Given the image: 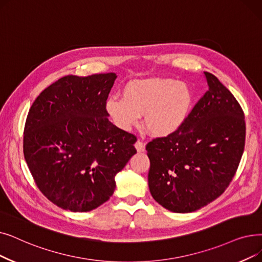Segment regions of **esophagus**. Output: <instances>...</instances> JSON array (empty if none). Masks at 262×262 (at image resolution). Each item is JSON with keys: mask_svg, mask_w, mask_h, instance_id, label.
Listing matches in <instances>:
<instances>
[{"mask_svg": "<svg viewBox=\"0 0 262 262\" xmlns=\"http://www.w3.org/2000/svg\"><path fill=\"white\" fill-rule=\"evenodd\" d=\"M135 147H136V150H137L139 153H140V152H144V150H145V144H144L142 141L137 140V142L135 143Z\"/></svg>", "mask_w": 262, "mask_h": 262, "instance_id": "esophagus-1", "label": "esophagus"}]
</instances>
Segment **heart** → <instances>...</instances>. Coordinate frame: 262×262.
Returning <instances> with one entry per match:
<instances>
[{
    "label": "heart",
    "instance_id": "heart-1",
    "mask_svg": "<svg viewBox=\"0 0 262 262\" xmlns=\"http://www.w3.org/2000/svg\"><path fill=\"white\" fill-rule=\"evenodd\" d=\"M123 98L106 101L109 118L122 130H130L143 116V126L155 138L177 133L186 121L192 104L189 86L173 79H144L124 86Z\"/></svg>",
    "mask_w": 262,
    "mask_h": 262
}]
</instances>
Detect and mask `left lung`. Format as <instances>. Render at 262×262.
I'll list each match as a JSON object with an SVG mask.
<instances>
[{
	"label": "left lung",
	"mask_w": 262,
	"mask_h": 262,
	"mask_svg": "<svg viewBox=\"0 0 262 262\" xmlns=\"http://www.w3.org/2000/svg\"><path fill=\"white\" fill-rule=\"evenodd\" d=\"M209 90L173 135L146 144L152 197L165 209L189 213L220 197L240 164L245 145L244 113L214 75Z\"/></svg>",
	"instance_id": "8db88e82"
}]
</instances>
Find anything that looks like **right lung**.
I'll use <instances>...</instances> for the list:
<instances>
[{
	"label": "right lung",
	"mask_w": 262,
	"mask_h": 262,
	"mask_svg": "<svg viewBox=\"0 0 262 262\" xmlns=\"http://www.w3.org/2000/svg\"><path fill=\"white\" fill-rule=\"evenodd\" d=\"M115 73L65 76L45 89L27 118L26 162L55 206L89 212L106 202L116 176L137 153L134 135L108 120L105 105Z\"/></svg>",
	"instance_id": "add662e5"
}]
</instances>
